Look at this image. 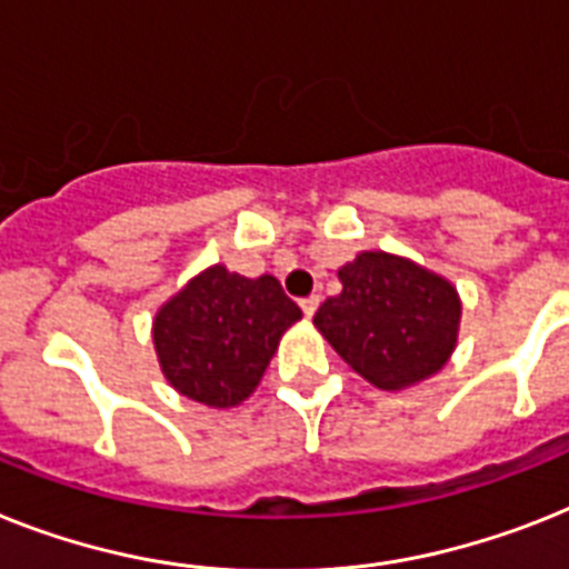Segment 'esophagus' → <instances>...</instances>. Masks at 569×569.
<instances>
[{
	"label": "esophagus",
	"mask_w": 569,
	"mask_h": 569,
	"mask_svg": "<svg viewBox=\"0 0 569 569\" xmlns=\"http://www.w3.org/2000/svg\"><path fill=\"white\" fill-rule=\"evenodd\" d=\"M299 305H302L305 317H313V313H317V308H319V296H305Z\"/></svg>",
	"instance_id": "esophagus-1"
}]
</instances>
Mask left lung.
Masks as SVG:
<instances>
[{
    "label": "left lung",
    "instance_id": "8db88e82",
    "mask_svg": "<svg viewBox=\"0 0 569 569\" xmlns=\"http://www.w3.org/2000/svg\"><path fill=\"white\" fill-rule=\"evenodd\" d=\"M340 281L313 326L369 383L412 387L448 363L462 313L450 281L389 252H360Z\"/></svg>",
    "mask_w": 569,
    "mask_h": 569
}]
</instances>
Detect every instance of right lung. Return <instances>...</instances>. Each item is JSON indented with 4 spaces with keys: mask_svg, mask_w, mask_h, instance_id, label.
I'll list each match as a JSON object with an SVG mask.
<instances>
[{
    "mask_svg": "<svg viewBox=\"0 0 569 569\" xmlns=\"http://www.w3.org/2000/svg\"><path fill=\"white\" fill-rule=\"evenodd\" d=\"M302 317L273 276L247 279L209 267L153 322L162 372L186 398L234 407L258 387L281 335Z\"/></svg>",
    "mask_w": 569,
    "mask_h": 569,
    "instance_id": "add662e5",
    "label": "right lung"
}]
</instances>
